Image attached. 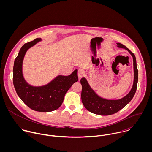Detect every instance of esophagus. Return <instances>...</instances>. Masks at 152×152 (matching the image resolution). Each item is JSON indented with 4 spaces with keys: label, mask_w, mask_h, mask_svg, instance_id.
<instances>
[{
    "label": "esophagus",
    "mask_w": 152,
    "mask_h": 152,
    "mask_svg": "<svg viewBox=\"0 0 152 152\" xmlns=\"http://www.w3.org/2000/svg\"><path fill=\"white\" fill-rule=\"evenodd\" d=\"M84 71L81 68L79 69L78 71V76L79 80H80L84 76Z\"/></svg>",
    "instance_id": "34e87169"
}]
</instances>
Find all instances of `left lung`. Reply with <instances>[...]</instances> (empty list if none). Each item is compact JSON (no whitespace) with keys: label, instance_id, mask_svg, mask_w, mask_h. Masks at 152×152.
<instances>
[{"label":"left lung","instance_id":"8db88e82","mask_svg":"<svg viewBox=\"0 0 152 152\" xmlns=\"http://www.w3.org/2000/svg\"><path fill=\"white\" fill-rule=\"evenodd\" d=\"M116 44L118 48H124L128 51L133 57L134 72L133 86L130 92L123 98L119 99H107L98 95L90 86L87 79L85 77L82 78L80 81L82 85V102L88 111L96 115L107 116L116 113L130 102L136 91L138 81V70L135 56L124 45L119 43Z\"/></svg>","mask_w":152,"mask_h":152}]
</instances>
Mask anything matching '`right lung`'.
<instances>
[{
  "mask_svg": "<svg viewBox=\"0 0 152 152\" xmlns=\"http://www.w3.org/2000/svg\"><path fill=\"white\" fill-rule=\"evenodd\" d=\"M41 41L38 38L22 46L14 62L13 81L17 94L27 107L36 111L47 112L60 107L66 92L78 81V69L69 75H59L44 86L36 87L29 84L23 74L24 57L30 48Z\"/></svg>",
  "mask_w": 152,
  "mask_h": 152,
  "instance_id": "obj_1",
  "label": "right lung"
}]
</instances>
